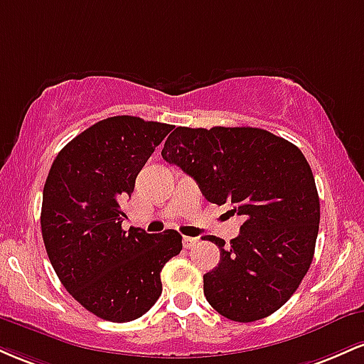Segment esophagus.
Masks as SVG:
<instances>
[{"mask_svg":"<svg viewBox=\"0 0 364 364\" xmlns=\"http://www.w3.org/2000/svg\"><path fill=\"white\" fill-rule=\"evenodd\" d=\"M198 245V237H190V236H185L183 237V246H185L186 250L193 248V246Z\"/></svg>","mask_w":364,"mask_h":364,"instance_id":"34e87169","label":"esophagus"}]
</instances>
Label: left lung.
<instances>
[{
  "mask_svg": "<svg viewBox=\"0 0 364 364\" xmlns=\"http://www.w3.org/2000/svg\"><path fill=\"white\" fill-rule=\"evenodd\" d=\"M161 154L208 202L245 219L229 248L208 237L220 248L219 265L203 275L210 306L243 323L277 311L310 269L318 236V191L301 150L262 128L178 127Z\"/></svg>",
  "mask_w": 364,
  "mask_h": 364,
  "instance_id": "obj_1",
  "label": "left lung"
}]
</instances>
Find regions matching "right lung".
Instances as JSON below:
<instances>
[{
	"mask_svg": "<svg viewBox=\"0 0 364 364\" xmlns=\"http://www.w3.org/2000/svg\"><path fill=\"white\" fill-rule=\"evenodd\" d=\"M171 129L112 116L66 144L49 169L41 210L46 252L65 289L102 320L145 315L162 292V267L183 248L174 229L147 235L121 228V202Z\"/></svg>",
	"mask_w": 364,
	"mask_h": 364,
	"instance_id": "1",
	"label": "right lung"
}]
</instances>
